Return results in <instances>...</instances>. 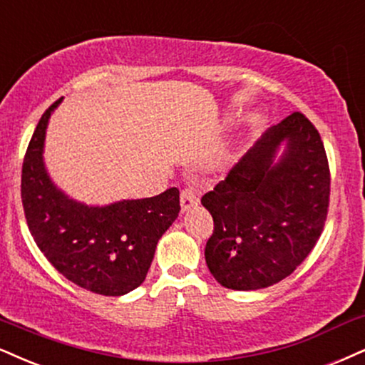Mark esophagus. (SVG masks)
<instances>
[{
  "mask_svg": "<svg viewBox=\"0 0 365 365\" xmlns=\"http://www.w3.org/2000/svg\"><path fill=\"white\" fill-rule=\"evenodd\" d=\"M200 205V197L195 191L191 190V187H186V190H182L181 192V210L182 211H190L191 208H195V206Z\"/></svg>",
  "mask_w": 365,
  "mask_h": 365,
  "instance_id": "34e87169",
  "label": "esophagus"
}]
</instances>
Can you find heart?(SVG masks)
I'll return each instance as SVG.
<instances>
[{"label":"heart","instance_id":"heart-1","mask_svg":"<svg viewBox=\"0 0 365 365\" xmlns=\"http://www.w3.org/2000/svg\"><path fill=\"white\" fill-rule=\"evenodd\" d=\"M227 162H228L227 152H222V154H217L215 157H211V159L206 160V165L211 169H222L227 165Z\"/></svg>","mask_w":365,"mask_h":365}]
</instances>
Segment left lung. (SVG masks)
Listing matches in <instances>:
<instances>
[{
    "label": "left lung",
    "instance_id": "left-lung-1",
    "mask_svg": "<svg viewBox=\"0 0 365 365\" xmlns=\"http://www.w3.org/2000/svg\"><path fill=\"white\" fill-rule=\"evenodd\" d=\"M328 197L320 133L296 111L265 130L225 181L201 197L215 223L205 249L210 272L235 291L282 281L320 238Z\"/></svg>",
    "mask_w": 365,
    "mask_h": 365
}]
</instances>
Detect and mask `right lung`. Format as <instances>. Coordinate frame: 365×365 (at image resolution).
I'll use <instances>...</instances> for the list:
<instances>
[{"instance_id":"add662e5","label":"right lung","mask_w":365,"mask_h":365,"mask_svg":"<svg viewBox=\"0 0 365 365\" xmlns=\"http://www.w3.org/2000/svg\"><path fill=\"white\" fill-rule=\"evenodd\" d=\"M57 100L40 118L21 169V201L35 244L71 282L121 296L145 281L159 238L178 218L179 191L93 206L56 186L43 162L45 133Z\"/></svg>"}]
</instances>
